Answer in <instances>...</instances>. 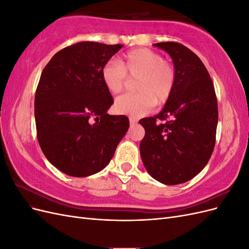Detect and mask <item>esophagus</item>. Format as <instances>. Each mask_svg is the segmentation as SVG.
I'll list each match as a JSON object with an SVG mask.
<instances>
[{
	"mask_svg": "<svg viewBox=\"0 0 249 249\" xmlns=\"http://www.w3.org/2000/svg\"><path fill=\"white\" fill-rule=\"evenodd\" d=\"M129 119H130V124H137V119H136V118L130 117Z\"/></svg>",
	"mask_w": 249,
	"mask_h": 249,
	"instance_id": "esophagus-1",
	"label": "esophagus"
}]
</instances>
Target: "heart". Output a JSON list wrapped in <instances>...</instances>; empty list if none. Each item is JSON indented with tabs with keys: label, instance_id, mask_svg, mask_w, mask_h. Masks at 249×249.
<instances>
[{
	"label": "heart",
	"instance_id": "heart-1",
	"mask_svg": "<svg viewBox=\"0 0 249 249\" xmlns=\"http://www.w3.org/2000/svg\"><path fill=\"white\" fill-rule=\"evenodd\" d=\"M127 78L137 79V93L116 99L114 108L119 114L140 117L157 104L166 103L176 86V70L162 55L149 49L127 52L120 61L109 60L102 67V80L109 92L117 94L124 89Z\"/></svg>",
	"mask_w": 249,
	"mask_h": 249
}]
</instances>
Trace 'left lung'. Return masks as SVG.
Segmentation results:
<instances>
[{
    "label": "left lung",
    "instance_id": "obj_1",
    "mask_svg": "<svg viewBox=\"0 0 249 249\" xmlns=\"http://www.w3.org/2000/svg\"><path fill=\"white\" fill-rule=\"evenodd\" d=\"M154 46L170 55L176 86L159 114L139 120L145 130L140 155L145 169L158 182L178 185L197 176L213 153L217 99L206 66L191 50L173 41Z\"/></svg>",
    "mask_w": 249,
    "mask_h": 249
}]
</instances>
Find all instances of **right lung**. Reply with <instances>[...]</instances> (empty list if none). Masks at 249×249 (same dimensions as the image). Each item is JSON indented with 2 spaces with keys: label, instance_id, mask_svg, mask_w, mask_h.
Instances as JSON below:
<instances>
[{
  "label": "right lung",
  "instance_id": "1",
  "mask_svg": "<svg viewBox=\"0 0 249 249\" xmlns=\"http://www.w3.org/2000/svg\"><path fill=\"white\" fill-rule=\"evenodd\" d=\"M123 44L93 41L59 51L44 67L35 93L37 139L51 164L84 178L107 166L130 126L124 115H109L113 97L102 67Z\"/></svg>",
  "mask_w": 249,
  "mask_h": 249
}]
</instances>
